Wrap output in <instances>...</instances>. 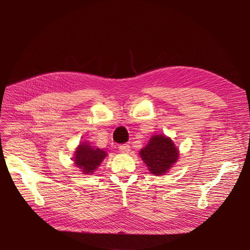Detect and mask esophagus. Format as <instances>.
Returning a JSON list of instances; mask_svg holds the SVG:
<instances>
[{
    "mask_svg": "<svg viewBox=\"0 0 250 250\" xmlns=\"http://www.w3.org/2000/svg\"><path fill=\"white\" fill-rule=\"evenodd\" d=\"M118 149H119L120 153L127 154V153L130 152V146H129V145H120V146H118Z\"/></svg>",
    "mask_w": 250,
    "mask_h": 250,
    "instance_id": "esophagus-1",
    "label": "esophagus"
}]
</instances>
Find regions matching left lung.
<instances>
[{
  "label": "left lung",
  "instance_id": "left-lung-1",
  "mask_svg": "<svg viewBox=\"0 0 250 250\" xmlns=\"http://www.w3.org/2000/svg\"><path fill=\"white\" fill-rule=\"evenodd\" d=\"M140 158L142 159L154 176H162L168 170L179 158V149L174 141L163 134L154 135L147 145L140 149Z\"/></svg>",
  "mask_w": 250,
  "mask_h": 250
}]
</instances>
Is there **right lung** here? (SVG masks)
I'll list each match as a JSON object with an SVG mask.
<instances>
[{
    "instance_id": "1",
    "label": "right lung",
    "mask_w": 250,
    "mask_h": 250,
    "mask_svg": "<svg viewBox=\"0 0 250 250\" xmlns=\"http://www.w3.org/2000/svg\"><path fill=\"white\" fill-rule=\"evenodd\" d=\"M106 155L104 149L92 146L88 141H83L75 149L74 165L81 168L83 174L91 175L101 166Z\"/></svg>"
}]
</instances>
